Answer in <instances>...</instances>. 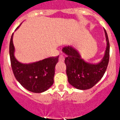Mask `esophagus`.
Wrapping results in <instances>:
<instances>
[{"instance_id":"34e87169","label":"esophagus","mask_w":120,"mask_h":120,"mask_svg":"<svg viewBox=\"0 0 120 120\" xmlns=\"http://www.w3.org/2000/svg\"><path fill=\"white\" fill-rule=\"evenodd\" d=\"M59 61H64V60H65V58H64V56L63 55H60L59 56Z\"/></svg>"}]
</instances>
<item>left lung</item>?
Listing matches in <instances>:
<instances>
[{"instance_id":"1","label":"left lung","mask_w":120,"mask_h":120,"mask_svg":"<svg viewBox=\"0 0 120 120\" xmlns=\"http://www.w3.org/2000/svg\"><path fill=\"white\" fill-rule=\"evenodd\" d=\"M106 47L101 61L97 64L86 62L79 52L72 46L62 49L67 56L65 59L66 73L70 84L78 90L91 88L101 79L106 70L109 59V42L105 29Z\"/></svg>"}]
</instances>
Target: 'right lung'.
<instances>
[{
  "instance_id": "obj_1",
  "label": "right lung",
  "mask_w": 120,
  "mask_h": 120,
  "mask_svg": "<svg viewBox=\"0 0 120 120\" xmlns=\"http://www.w3.org/2000/svg\"><path fill=\"white\" fill-rule=\"evenodd\" d=\"M13 35L12 34L9 43V56L15 77L24 88L29 91L35 93L45 91L54 82L55 68L58 62L59 56L45 58L32 63H21L14 56Z\"/></svg>"
}]
</instances>
